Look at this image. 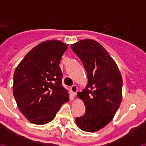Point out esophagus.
Listing matches in <instances>:
<instances>
[{"instance_id": "obj_1", "label": "esophagus", "mask_w": 146, "mask_h": 146, "mask_svg": "<svg viewBox=\"0 0 146 146\" xmlns=\"http://www.w3.org/2000/svg\"><path fill=\"white\" fill-rule=\"evenodd\" d=\"M71 91H72V93L73 94V95H74V96H76V94H77V86H72V87H71Z\"/></svg>"}]
</instances>
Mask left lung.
I'll use <instances>...</instances> for the list:
<instances>
[{
  "mask_svg": "<svg viewBox=\"0 0 146 146\" xmlns=\"http://www.w3.org/2000/svg\"><path fill=\"white\" fill-rule=\"evenodd\" d=\"M82 60L88 75V84L77 93L86 106L84 115L76 118L82 131L95 132L114 118L122 100V77L116 63L99 42L82 39L71 45Z\"/></svg>",
  "mask_w": 146,
  "mask_h": 146,
  "instance_id": "8db88e82",
  "label": "left lung"
}]
</instances>
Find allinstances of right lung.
Returning a JSON list of instances; mask_svg holds the SVG:
<instances>
[{
  "label": "right lung",
  "instance_id": "add662e5",
  "mask_svg": "<svg viewBox=\"0 0 146 146\" xmlns=\"http://www.w3.org/2000/svg\"><path fill=\"white\" fill-rule=\"evenodd\" d=\"M68 44L47 40L33 47L18 64L14 74L13 94L17 107L31 123L43 125L54 119L69 100L62 86L59 66Z\"/></svg>",
  "mask_w": 146,
  "mask_h": 146
}]
</instances>
